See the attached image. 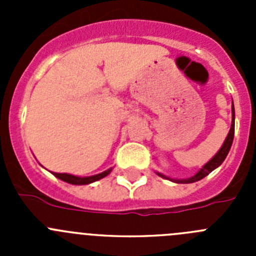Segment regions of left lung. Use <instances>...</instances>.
<instances>
[{"instance_id":"1","label":"left lung","mask_w":256,"mask_h":256,"mask_svg":"<svg viewBox=\"0 0 256 256\" xmlns=\"http://www.w3.org/2000/svg\"><path fill=\"white\" fill-rule=\"evenodd\" d=\"M234 101H232V123H230V130L227 134V138L224 140L223 144H222V148H219L218 152L216 155L212 156V159L206 162V164L195 174V176H192V177L186 178V180H174V178H169L164 174L159 173V172H156V174L159 176V177L165 178V180H169L174 183H194L198 182V180H202L205 178L209 173H212L214 169H216L222 162H224V159L227 158L228 152L230 150V146H232V142H234Z\"/></svg>"}]
</instances>
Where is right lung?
Wrapping results in <instances>:
<instances>
[{"mask_svg":"<svg viewBox=\"0 0 256 256\" xmlns=\"http://www.w3.org/2000/svg\"><path fill=\"white\" fill-rule=\"evenodd\" d=\"M112 170V168H110V169H108V170L102 172V173L91 176V177H78V176H73V174L54 173V172H51V173L54 174L56 178H58V180H64V182L70 183V184H78V186H82V184H90V183L96 182V180L106 177L108 174H110V172Z\"/></svg>","mask_w":256,"mask_h":256,"instance_id":"1","label":"right lung"}]
</instances>
